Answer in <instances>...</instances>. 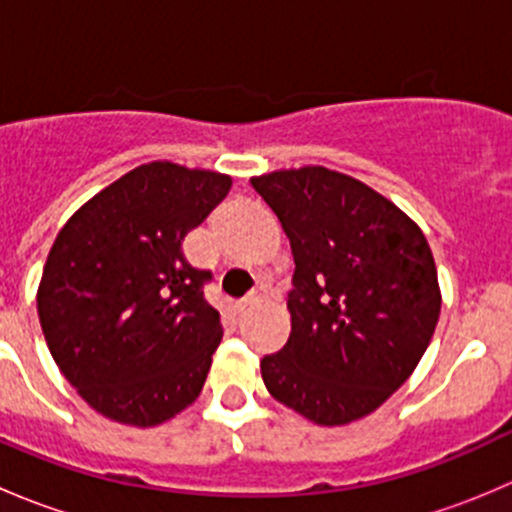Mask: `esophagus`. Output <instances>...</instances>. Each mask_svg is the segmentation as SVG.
Returning a JSON list of instances; mask_svg holds the SVG:
<instances>
[{"instance_id":"1","label":"esophagus","mask_w":512,"mask_h":512,"mask_svg":"<svg viewBox=\"0 0 512 512\" xmlns=\"http://www.w3.org/2000/svg\"><path fill=\"white\" fill-rule=\"evenodd\" d=\"M265 297H267V292H265V289H255V292H250V294H247V297L242 299V302L237 304V307H240V309H250V307H255V304L265 302Z\"/></svg>"}]
</instances>
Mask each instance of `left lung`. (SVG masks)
<instances>
[{
	"instance_id": "obj_1",
	"label": "left lung",
	"mask_w": 512,
	"mask_h": 512,
	"mask_svg": "<svg viewBox=\"0 0 512 512\" xmlns=\"http://www.w3.org/2000/svg\"><path fill=\"white\" fill-rule=\"evenodd\" d=\"M294 255L285 347L267 391L322 426L379 409L416 369L441 314L426 237L369 185L309 165L252 178Z\"/></svg>"
}]
</instances>
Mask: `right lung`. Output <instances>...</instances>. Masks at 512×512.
<instances>
[{"label": "right lung", "instance_id": "add662e5", "mask_svg": "<svg viewBox=\"0 0 512 512\" xmlns=\"http://www.w3.org/2000/svg\"><path fill=\"white\" fill-rule=\"evenodd\" d=\"M230 185L148 163L61 227L36 307L51 356L98 414L156 426L198 399L223 322L203 297L213 275L190 267L180 245Z\"/></svg>", "mask_w": 512, "mask_h": 512}]
</instances>
